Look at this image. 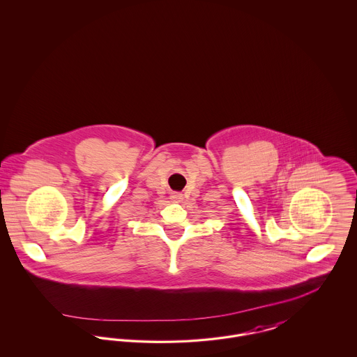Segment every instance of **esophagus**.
I'll return each mask as SVG.
<instances>
[{"label":"esophagus","instance_id":"34e87169","mask_svg":"<svg viewBox=\"0 0 357 357\" xmlns=\"http://www.w3.org/2000/svg\"><path fill=\"white\" fill-rule=\"evenodd\" d=\"M171 199H172V201H174V202H176V204H178V202H182V199H183V194H181V192H175V191H174V192H171Z\"/></svg>","mask_w":357,"mask_h":357}]
</instances>
